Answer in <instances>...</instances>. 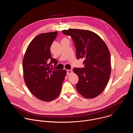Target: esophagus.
Masks as SVG:
<instances>
[{
  "instance_id": "obj_1",
  "label": "esophagus",
  "mask_w": 133,
  "mask_h": 133,
  "mask_svg": "<svg viewBox=\"0 0 133 133\" xmlns=\"http://www.w3.org/2000/svg\"><path fill=\"white\" fill-rule=\"evenodd\" d=\"M72 72V71L71 70H67V75H70Z\"/></svg>"
}]
</instances>
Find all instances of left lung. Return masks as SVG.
I'll return each mask as SVG.
<instances>
[{"label":"left lung","mask_w":133,"mask_h":133,"mask_svg":"<svg viewBox=\"0 0 133 133\" xmlns=\"http://www.w3.org/2000/svg\"><path fill=\"white\" fill-rule=\"evenodd\" d=\"M62 32L74 42L78 59L84 58V67L74 68L79 78L77 90L86 98L97 97L104 91L111 72L110 55L107 46L96 34L87 30L69 29Z\"/></svg>","instance_id":"left-lung-1"}]
</instances>
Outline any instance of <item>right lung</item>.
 <instances>
[{"label":"right lung","mask_w":133,"mask_h":133,"mask_svg":"<svg viewBox=\"0 0 133 133\" xmlns=\"http://www.w3.org/2000/svg\"><path fill=\"white\" fill-rule=\"evenodd\" d=\"M57 31L39 34L28 45L23 61L25 82L34 95L44 102L55 99L60 94L66 70L50 68L57 61L52 58L50 46Z\"/></svg>","instance_id":"1"}]
</instances>
